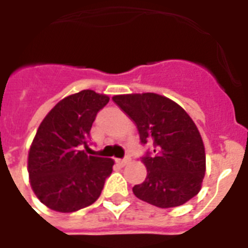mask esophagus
I'll return each instance as SVG.
<instances>
[{"label": "esophagus", "mask_w": 248, "mask_h": 248, "mask_svg": "<svg viewBox=\"0 0 248 248\" xmlns=\"http://www.w3.org/2000/svg\"><path fill=\"white\" fill-rule=\"evenodd\" d=\"M128 161H130V159H128V157H126V159H122V160H117V163L120 164V165H122V166L126 165Z\"/></svg>", "instance_id": "1"}]
</instances>
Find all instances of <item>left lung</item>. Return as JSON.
Here are the masks:
<instances>
[{
  "instance_id": "1",
  "label": "left lung",
  "mask_w": 248,
  "mask_h": 248,
  "mask_svg": "<svg viewBox=\"0 0 248 248\" xmlns=\"http://www.w3.org/2000/svg\"><path fill=\"white\" fill-rule=\"evenodd\" d=\"M112 99L136 124L141 142L154 143V153L142 157L146 179L132 188L137 198L171 208L198 194L205 174L204 143L184 108L156 93L120 94Z\"/></svg>"
}]
</instances>
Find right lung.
Wrapping results in <instances>:
<instances>
[{
    "instance_id": "right-lung-1",
    "label": "right lung",
    "mask_w": 248,
    "mask_h": 248,
    "mask_svg": "<svg viewBox=\"0 0 248 248\" xmlns=\"http://www.w3.org/2000/svg\"><path fill=\"white\" fill-rule=\"evenodd\" d=\"M106 94L85 89L51 108L36 131L28 157L30 185L37 199L60 213L77 212L101 195L114 161L87 155L91 128Z\"/></svg>"
}]
</instances>
